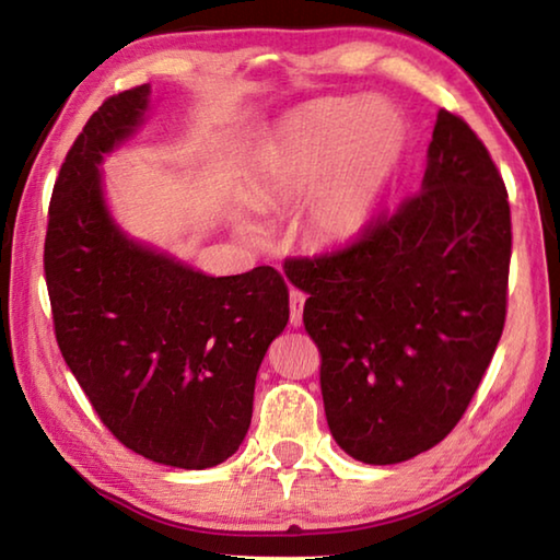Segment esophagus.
I'll return each instance as SVG.
<instances>
[{"mask_svg":"<svg viewBox=\"0 0 560 560\" xmlns=\"http://www.w3.org/2000/svg\"><path fill=\"white\" fill-rule=\"evenodd\" d=\"M303 303H306V296L301 291L291 289L289 291V324L296 328L303 324Z\"/></svg>","mask_w":560,"mask_h":560,"instance_id":"34e87169","label":"esophagus"}]
</instances>
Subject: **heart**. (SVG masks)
Listing matches in <instances>:
<instances>
[{
  "label": "heart",
  "instance_id": "b5f03b06",
  "mask_svg": "<svg viewBox=\"0 0 560 560\" xmlns=\"http://www.w3.org/2000/svg\"><path fill=\"white\" fill-rule=\"evenodd\" d=\"M405 145V122L390 103L346 98L306 103L281 122L264 155L259 210L281 195L303 192L306 226L318 242H338L363 230Z\"/></svg>",
  "mask_w": 560,
  "mask_h": 560
}]
</instances>
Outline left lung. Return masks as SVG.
Segmentation results:
<instances>
[{
	"instance_id": "8db88e82",
	"label": "left lung",
	"mask_w": 560,
	"mask_h": 560,
	"mask_svg": "<svg viewBox=\"0 0 560 560\" xmlns=\"http://www.w3.org/2000/svg\"><path fill=\"white\" fill-rule=\"evenodd\" d=\"M509 261L504 179L469 122L440 108L420 192L346 246L283 261L308 293L340 450L397 464L457 428L504 330Z\"/></svg>"
}]
</instances>
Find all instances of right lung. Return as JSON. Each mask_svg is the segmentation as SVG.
I'll return each mask as SVG.
<instances>
[{
    "label": "right lung",
    "mask_w": 560,
    "mask_h": 560,
    "mask_svg": "<svg viewBox=\"0 0 560 560\" xmlns=\"http://www.w3.org/2000/svg\"><path fill=\"white\" fill-rule=\"evenodd\" d=\"M150 86L103 101L56 177L44 242L56 343L113 438L145 459L207 469L240 450L254 383L289 320L273 267L207 277L122 234L103 205V153Z\"/></svg>",
    "instance_id": "obj_1"
}]
</instances>
